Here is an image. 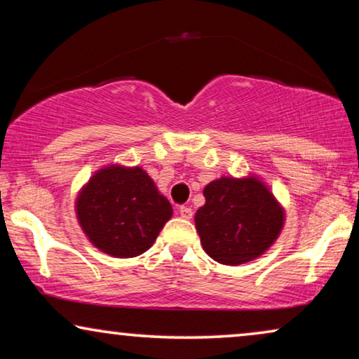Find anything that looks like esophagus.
Instances as JSON below:
<instances>
[{
    "instance_id": "34e87169",
    "label": "esophagus",
    "mask_w": 359,
    "mask_h": 359,
    "mask_svg": "<svg viewBox=\"0 0 359 359\" xmlns=\"http://www.w3.org/2000/svg\"><path fill=\"white\" fill-rule=\"evenodd\" d=\"M178 212H180L181 217L186 219V220H189L191 217H193V209L186 208V205H181V208L178 209Z\"/></svg>"
}]
</instances>
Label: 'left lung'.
Here are the masks:
<instances>
[{"instance_id":"8db88e82","label":"left lung","mask_w":359,"mask_h":359,"mask_svg":"<svg viewBox=\"0 0 359 359\" xmlns=\"http://www.w3.org/2000/svg\"><path fill=\"white\" fill-rule=\"evenodd\" d=\"M194 215L201 245L214 262L238 266L266 253L286 222V210L257 175L220 176L205 184Z\"/></svg>"}]
</instances>
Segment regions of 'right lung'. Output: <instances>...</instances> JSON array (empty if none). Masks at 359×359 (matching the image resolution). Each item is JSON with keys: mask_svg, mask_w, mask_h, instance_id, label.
Segmentation results:
<instances>
[{"mask_svg": "<svg viewBox=\"0 0 359 359\" xmlns=\"http://www.w3.org/2000/svg\"><path fill=\"white\" fill-rule=\"evenodd\" d=\"M75 212L93 247L114 258H134L155 243L173 208L142 166L111 163L81 186Z\"/></svg>", "mask_w": 359, "mask_h": 359, "instance_id": "obj_1", "label": "right lung"}]
</instances>
